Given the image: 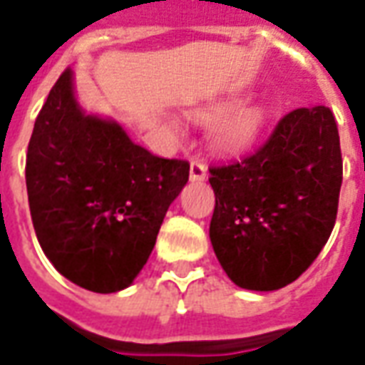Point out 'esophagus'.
<instances>
[{"label": "esophagus", "instance_id": "obj_1", "mask_svg": "<svg viewBox=\"0 0 365 365\" xmlns=\"http://www.w3.org/2000/svg\"><path fill=\"white\" fill-rule=\"evenodd\" d=\"M190 180L191 182H203L207 180V166L199 160H193L190 166Z\"/></svg>", "mask_w": 365, "mask_h": 365}]
</instances>
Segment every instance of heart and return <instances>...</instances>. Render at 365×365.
I'll return each mask as SVG.
<instances>
[{"label":"heart","mask_w":365,"mask_h":365,"mask_svg":"<svg viewBox=\"0 0 365 365\" xmlns=\"http://www.w3.org/2000/svg\"><path fill=\"white\" fill-rule=\"evenodd\" d=\"M238 101H225L221 105H215L209 109H199L193 113V119L199 123H211V120L219 119L225 113L237 107ZM262 123H264V115L258 109H245L232 115L229 119L221 120L211 133L213 144L222 152H237L245 148L246 144L252 143V138L258 135Z\"/></svg>","instance_id":"b5f03b06"}]
</instances>
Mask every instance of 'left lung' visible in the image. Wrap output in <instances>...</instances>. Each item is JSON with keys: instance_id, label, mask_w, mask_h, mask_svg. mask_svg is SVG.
Here are the masks:
<instances>
[{"instance_id": "1", "label": "left lung", "mask_w": 365, "mask_h": 365, "mask_svg": "<svg viewBox=\"0 0 365 365\" xmlns=\"http://www.w3.org/2000/svg\"><path fill=\"white\" fill-rule=\"evenodd\" d=\"M217 260L238 287L274 291L295 282L334 229L342 152L329 107H299L245 158L209 168Z\"/></svg>"}]
</instances>
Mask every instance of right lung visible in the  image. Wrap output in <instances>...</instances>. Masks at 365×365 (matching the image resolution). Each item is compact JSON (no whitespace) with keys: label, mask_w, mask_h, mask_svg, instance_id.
<instances>
[{"label":"right lung","mask_w":365,"mask_h":365,"mask_svg":"<svg viewBox=\"0 0 365 365\" xmlns=\"http://www.w3.org/2000/svg\"><path fill=\"white\" fill-rule=\"evenodd\" d=\"M190 178V162L160 158L113 120L91 117L66 68L29 140L27 195L38 245L70 282L96 293L128 287Z\"/></svg>","instance_id":"1"}]
</instances>
